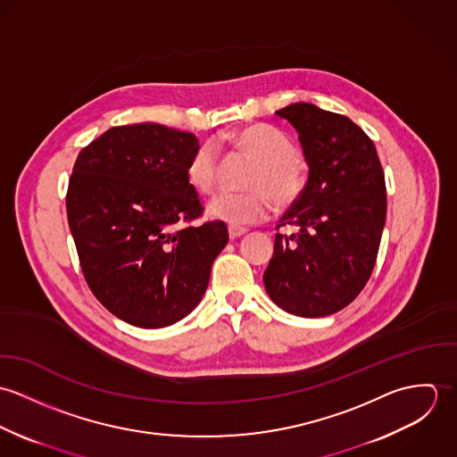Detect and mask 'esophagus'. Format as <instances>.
Segmentation results:
<instances>
[{"instance_id": "esophagus-1", "label": "esophagus", "mask_w": 457, "mask_h": 457, "mask_svg": "<svg viewBox=\"0 0 457 457\" xmlns=\"http://www.w3.org/2000/svg\"><path fill=\"white\" fill-rule=\"evenodd\" d=\"M246 232H248V228H245V227H237V225H230V227H228V236H230V239H237V237L245 236Z\"/></svg>"}]
</instances>
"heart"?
Segmentation results:
<instances>
[{
  "label": "heart",
  "instance_id": "heart-1",
  "mask_svg": "<svg viewBox=\"0 0 457 457\" xmlns=\"http://www.w3.org/2000/svg\"><path fill=\"white\" fill-rule=\"evenodd\" d=\"M227 140L257 162L248 192L220 194L207 204V214L228 225H248L267 216L271 196L278 209L294 205L306 190L308 167L294 142L269 125H252L232 131ZM187 179L200 195L214 192L218 156L211 145H200L187 165Z\"/></svg>",
  "mask_w": 457,
  "mask_h": 457
}]
</instances>
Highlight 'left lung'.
<instances>
[{
    "instance_id": "1",
    "label": "left lung",
    "mask_w": 457,
    "mask_h": 457,
    "mask_svg": "<svg viewBox=\"0 0 457 457\" xmlns=\"http://www.w3.org/2000/svg\"><path fill=\"white\" fill-rule=\"evenodd\" d=\"M276 116L299 133L310 174L279 220L295 234H276L263 285L281 310L327 317L348 306L373 272L387 212L384 170L373 140L346 116L306 102Z\"/></svg>"
}]
</instances>
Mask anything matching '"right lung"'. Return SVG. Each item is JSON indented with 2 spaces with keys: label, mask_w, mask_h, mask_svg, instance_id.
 I'll use <instances>...</instances> for the list:
<instances>
[{
  "label": "right lung",
  "mask_w": 457,
  "mask_h": 457,
  "mask_svg": "<svg viewBox=\"0 0 457 457\" xmlns=\"http://www.w3.org/2000/svg\"><path fill=\"white\" fill-rule=\"evenodd\" d=\"M196 149L194 133L138 123L102 133L73 165L66 212L84 278L130 326H172L192 313L228 243L223 221L181 228L202 214L187 179Z\"/></svg>",
  "instance_id": "obj_1"
}]
</instances>
